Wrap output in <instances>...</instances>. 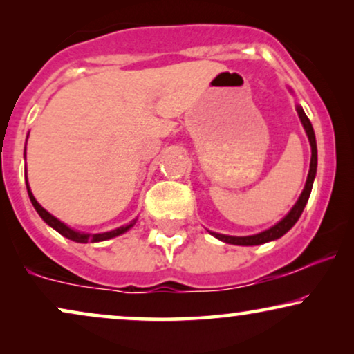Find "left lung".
I'll use <instances>...</instances> for the list:
<instances>
[{"label": "left lung", "instance_id": "8db88e82", "mask_svg": "<svg viewBox=\"0 0 354 354\" xmlns=\"http://www.w3.org/2000/svg\"><path fill=\"white\" fill-rule=\"evenodd\" d=\"M297 111H298L299 119H301V122H303V127H304V130H306V133H308L309 143H311V166H309V174H308L306 185H304V190L301 192V195H299L297 205L292 207V211H290L288 214L285 216L283 219L279 222V224H275L274 227H270L269 230L261 232V234H258V235L230 236V235L212 234V235L216 236V239H219V240L225 241V243H230V245H241V246L263 245V243H268V241H270V240L280 239V236L287 234V232L292 229L295 224H297V221L299 219V216H301L304 206H306V203L309 200V195H311L313 182H314V177H316V169H317V148H316V137H314L313 125H311V122H309L308 115L304 114V111H303L301 106H298Z\"/></svg>", "mask_w": 354, "mask_h": 354}]
</instances>
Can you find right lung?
Segmentation results:
<instances>
[{"instance_id":"obj_1","label":"right lung","mask_w":354,"mask_h":354,"mask_svg":"<svg viewBox=\"0 0 354 354\" xmlns=\"http://www.w3.org/2000/svg\"><path fill=\"white\" fill-rule=\"evenodd\" d=\"M27 192H28V198H30L33 207H35L37 212H38V214H40L41 219L45 221L48 225H51L56 232H59L62 236H66V239H69L72 241H77V243H88V241H104V240H109V239H113V236H118L120 234H124V232H127L130 227L135 224V221H132L129 225L119 227V229L111 230V232H104V234H95V235L80 234V232H75V230L69 229V227H67L66 224H62L61 221H57L55 216H51L46 209H43V207L38 205V201L35 200V198H33L30 188H28V183H27Z\"/></svg>"}]
</instances>
